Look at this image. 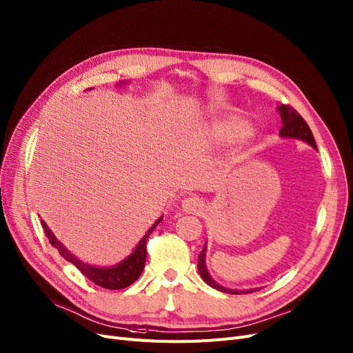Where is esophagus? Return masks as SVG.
<instances>
[{"mask_svg": "<svg viewBox=\"0 0 353 353\" xmlns=\"http://www.w3.org/2000/svg\"><path fill=\"white\" fill-rule=\"evenodd\" d=\"M203 206H205V202L197 196L186 197L185 201L181 202V210L186 212V213H193V214L201 213L203 210Z\"/></svg>", "mask_w": 353, "mask_h": 353, "instance_id": "obj_1", "label": "esophagus"}]
</instances>
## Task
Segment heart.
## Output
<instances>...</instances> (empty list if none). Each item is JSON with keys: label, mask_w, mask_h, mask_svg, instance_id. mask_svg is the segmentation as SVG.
<instances>
[{"label": "heart", "mask_w": 353, "mask_h": 353, "mask_svg": "<svg viewBox=\"0 0 353 353\" xmlns=\"http://www.w3.org/2000/svg\"><path fill=\"white\" fill-rule=\"evenodd\" d=\"M248 131L250 125L241 117L221 115L210 121L206 128V137L213 144H229L242 139Z\"/></svg>", "instance_id": "heart-1"}]
</instances>
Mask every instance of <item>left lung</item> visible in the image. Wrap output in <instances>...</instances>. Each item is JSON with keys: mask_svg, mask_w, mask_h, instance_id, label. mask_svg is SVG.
<instances>
[{"mask_svg": "<svg viewBox=\"0 0 353 353\" xmlns=\"http://www.w3.org/2000/svg\"><path fill=\"white\" fill-rule=\"evenodd\" d=\"M279 112L281 115V121H283V127L280 130V135L283 139H296V140H301L304 143H307L309 145H312L313 148L317 150L316 147V141H314V137L313 132L310 130V127L307 125V122L303 119V117L296 111L291 108L288 105H280L279 106ZM197 270L201 272V277L203 279V281L206 284H209L210 287L216 288L222 293H228V294H248L252 293V291H256V288H250V290H231V288H226L221 284H218L214 281L210 274L206 268V243L203 247V251L199 255V261H197Z\"/></svg>", "mask_w": 353, "mask_h": 353, "instance_id": "1", "label": "left lung"}]
</instances>
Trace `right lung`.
Wrapping results in <instances>:
<instances>
[{
    "instance_id": "add662e5",
    "label": "right lung",
    "mask_w": 353,
    "mask_h": 353,
    "mask_svg": "<svg viewBox=\"0 0 353 353\" xmlns=\"http://www.w3.org/2000/svg\"><path fill=\"white\" fill-rule=\"evenodd\" d=\"M161 219L163 216H160L154 223H152V226L145 232L141 241L137 243L134 251L125 259H122L121 263L112 267H95V265H89L83 263L82 259L74 256L62 242L57 241V238L53 235V232L50 231L49 226L46 225L44 221H41V225L46 232V236L49 238V242L52 243V247H54L60 252V255L66 259V261L72 263L76 268H78L86 279H89L92 283H95L97 285L103 288L121 290L131 285L141 275L145 264V256H147V248H145L147 239L151 235V232L154 231V228L161 222Z\"/></svg>"
}]
</instances>
